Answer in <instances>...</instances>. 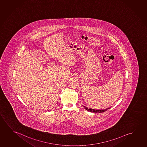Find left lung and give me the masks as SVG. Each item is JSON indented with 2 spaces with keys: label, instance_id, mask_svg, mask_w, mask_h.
Listing matches in <instances>:
<instances>
[{
  "label": "left lung",
  "instance_id": "8db88e82",
  "mask_svg": "<svg viewBox=\"0 0 147 147\" xmlns=\"http://www.w3.org/2000/svg\"><path fill=\"white\" fill-rule=\"evenodd\" d=\"M84 108L85 109L87 110V111H88L89 112H94V113H102V112H105L106 111H107V110L109 109L110 108H108L107 109H93L92 108H88L83 106Z\"/></svg>",
  "mask_w": 147,
  "mask_h": 147
}]
</instances>
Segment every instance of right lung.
<instances>
[{"instance_id":"1","label":"right lung","mask_w":147,"mask_h":147,"mask_svg":"<svg viewBox=\"0 0 147 147\" xmlns=\"http://www.w3.org/2000/svg\"><path fill=\"white\" fill-rule=\"evenodd\" d=\"M57 103H58V102H57Z\"/></svg>"}]
</instances>
